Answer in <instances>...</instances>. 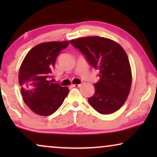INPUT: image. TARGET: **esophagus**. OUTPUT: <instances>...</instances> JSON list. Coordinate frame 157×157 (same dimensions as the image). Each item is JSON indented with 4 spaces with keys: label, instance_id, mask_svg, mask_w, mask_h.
<instances>
[{
    "label": "esophagus",
    "instance_id": "34e87169",
    "mask_svg": "<svg viewBox=\"0 0 157 157\" xmlns=\"http://www.w3.org/2000/svg\"><path fill=\"white\" fill-rule=\"evenodd\" d=\"M71 86H73V87H80L81 84H72Z\"/></svg>",
    "mask_w": 157,
    "mask_h": 157
}]
</instances>
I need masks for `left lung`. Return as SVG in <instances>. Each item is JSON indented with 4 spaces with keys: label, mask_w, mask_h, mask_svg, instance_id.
<instances>
[{
    "label": "left lung",
    "mask_w": 157,
    "mask_h": 157,
    "mask_svg": "<svg viewBox=\"0 0 157 157\" xmlns=\"http://www.w3.org/2000/svg\"><path fill=\"white\" fill-rule=\"evenodd\" d=\"M90 66L99 70V81L94 83L95 93L89 103L101 114L112 113L126 101L132 85V71L127 55L117 42L91 36L70 41Z\"/></svg>",
    "instance_id": "8db88e82"
}]
</instances>
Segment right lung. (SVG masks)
<instances>
[{"mask_svg":"<svg viewBox=\"0 0 157 157\" xmlns=\"http://www.w3.org/2000/svg\"><path fill=\"white\" fill-rule=\"evenodd\" d=\"M68 41L46 42L34 46L25 56L18 74L25 104L36 114L49 116L58 110L68 94L67 87L49 81L58 55Z\"/></svg>","mask_w":157,"mask_h":157,"instance_id":"obj_1","label":"right lung"}]
</instances>
